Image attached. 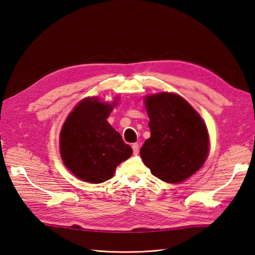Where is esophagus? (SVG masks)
<instances>
[{"instance_id": "1", "label": "esophagus", "mask_w": 255, "mask_h": 255, "mask_svg": "<svg viewBox=\"0 0 255 255\" xmlns=\"http://www.w3.org/2000/svg\"><path fill=\"white\" fill-rule=\"evenodd\" d=\"M131 148H133L134 155H137L138 152H139V145H138V143H133V144H131Z\"/></svg>"}]
</instances>
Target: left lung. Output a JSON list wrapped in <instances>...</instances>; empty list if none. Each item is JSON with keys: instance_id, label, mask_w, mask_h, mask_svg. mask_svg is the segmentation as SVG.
I'll return each instance as SVG.
<instances>
[{"instance_id": "8db88e82", "label": "left lung", "mask_w": 255, "mask_h": 255, "mask_svg": "<svg viewBox=\"0 0 255 255\" xmlns=\"http://www.w3.org/2000/svg\"><path fill=\"white\" fill-rule=\"evenodd\" d=\"M145 109L151 137L140 148L143 163L165 182L183 181L199 170L208 157L206 124L188 101L173 93L148 95Z\"/></svg>"}]
</instances>
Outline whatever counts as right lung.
<instances>
[{
	"label": "right lung",
	"instance_id": "obj_1",
	"mask_svg": "<svg viewBox=\"0 0 255 255\" xmlns=\"http://www.w3.org/2000/svg\"><path fill=\"white\" fill-rule=\"evenodd\" d=\"M113 103L83 99L69 114L60 133V153L66 168L87 182L113 177L117 165L133 153L108 122Z\"/></svg>",
	"mask_w": 255,
	"mask_h": 255
}]
</instances>
